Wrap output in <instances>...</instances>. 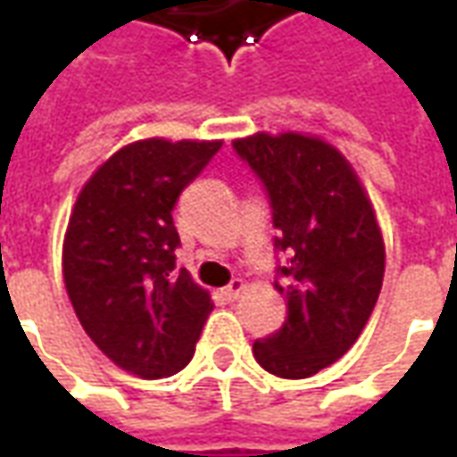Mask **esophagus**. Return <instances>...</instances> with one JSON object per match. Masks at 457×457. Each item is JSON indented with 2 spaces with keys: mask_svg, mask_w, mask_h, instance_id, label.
Masks as SVG:
<instances>
[{
  "mask_svg": "<svg viewBox=\"0 0 457 457\" xmlns=\"http://www.w3.org/2000/svg\"><path fill=\"white\" fill-rule=\"evenodd\" d=\"M242 291H245V281H242V278H232L228 287L222 288V294H225V298H228V301H235V298H237Z\"/></svg>",
  "mask_w": 457,
  "mask_h": 457,
  "instance_id": "obj_1",
  "label": "esophagus"
}]
</instances>
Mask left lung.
Returning a JSON list of instances; mask_svg holds the SVG:
<instances>
[{
  "label": "left lung",
  "mask_w": 457,
  "mask_h": 457,
  "mask_svg": "<svg viewBox=\"0 0 457 457\" xmlns=\"http://www.w3.org/2000/svg\"><path fill=\"white\" fill-rule=\"evenodd\" d=\"M232 149L257 173L287 259L274 287L288 316L254 340L267 372L306 379L343 357L372 316L384 278V239L372 203L336 146L303 134H254Z\"/></svg>",
  "instance_id": "left-lung-1"
}]
</instances>
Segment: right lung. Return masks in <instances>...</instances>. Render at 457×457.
Here are the masks:
<instances>
[{
  "label": "right lung",
  "mask_w": 457,
  "mask_h": 457,
  "mask_svg": "<svg viewBox=\"0 0 457 457\" xmlns=\"http://www.w3.org/2000/svg\"><path fill=\"white\" fill-rule=\"evenodd\" d=\"M222 141L144 139L124 146L75 200L63 242V281L75 316L117 367L144 379L180 372L212 301L176 271L170 210Z\"/></svg>",
  "instance_id": "obj_1"
}]
</instances>
